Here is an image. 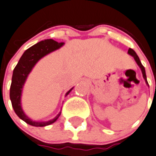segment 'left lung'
<instances>
[{"mask_svg":"<svg viewBox=\"0 0 156 156\" xmlns=\"http://www.w3.org/2000/svg\"><path fill=\"white\" fill-rule=\"evenodd\" d=\"M128 53L130 55H132L134 58V59L136 60V63L138 64V66H140V68L141 69V71H142V74H143V77H144V78L145 82H146V83H147V85L148 86V82H147V76H146V73H145V69H144V66H143L142 63H141L140 60V58H139L138 55H136V53L133 51L132 48H129V51H128Z\"/></svg>","mask_w":156,"mask_h":156,"instance_id":"1","label":"left lung"}]
</instances>
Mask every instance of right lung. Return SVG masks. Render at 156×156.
<instances>
[{
  "instance_id": "right-lung-1",
  "label": "right lung",
  "mask_w": 156,
  "mask_h": 156,
  "mask_svg": "<svg viewBox=\"0 0 156 156\" xmlns=\"http://www.w3.org/2000/svg\"><path fill=\"white\" fill-rule=\"evenodd\" d=\"M63 44L64 43H58L51 39L39 42L23 52L17 65L14 68L11 86H10V100H11L12 105L16 114L28 125L36 127H44L51 125L55 121H56V120L61 114V112H60L55 118L48 121H45V122L34 121L31 120L28 116H26L25 113L23 112L20 100H21L23 85L25 83L27 76L31 71L34 66L36 64V62L49 53L61 48ZM73 88L70 89L66 93V96L70 94Z\"/></svg>"
}]
</instances>
